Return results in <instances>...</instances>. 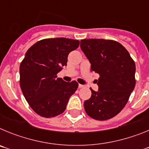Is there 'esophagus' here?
I'll list each match as a JSON object with an SVG mask.
<instances>
[{
  "mask_svg": "<svg viewBox=\"0 0 149 149\" xmlns=\"http://www.w3.org/2000/svg\"><path fill=\"white\" fill-rule=\"evenodd\" d=\"M78 86H79V88H84L85 86H84V85H82V84H79Z\"/></svg>",
  "mask_w": 149,
  "mask_h": 149,
  "instance_id": "1",
  "label": "esophagus"
}]
</instances>
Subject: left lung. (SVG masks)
Returning a JSON list of instances; mask_svg holds the SVG:
<instances>
[{
	"mask_svg": "<svg viewBox=\"0 0 149 149\" xmlns=\"http://www.w3.org/2000/svg\"><path fill=\"white\" fill-rule=\"evenodd\" d=\"M81 48L91 63V70L99 74L98 91L84 101L88 116L107 120L120 113L136 84L135 63L119 42L102 39H82Z\"/></svg>",
	"mask_w": 149,
	"mask_h": 149,
	"instance_id": "8db88e82",
	"label": "left lung"
}]
</instances>
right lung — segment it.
I'll return each instance as SVG.
<instances>
[{
	"label": "right lung",
	"mask_w": 149,
	"mask_h": 149,
	"mask_svg": "<svg viewBox=\"0 0 149 149\" xmlns=\"http://www.w3.org/2000/svg\"><path fill=\"white\" fill-rule=\"evenodd\" d=\"M78 40L45 39L33 45L21 63L20 86L26 101L38 115L51 118L63 113L78 84L65 82L56 74L67 65L68 55Z\"/></svg>",
	"instance_id": "1"
}]
</instances>
